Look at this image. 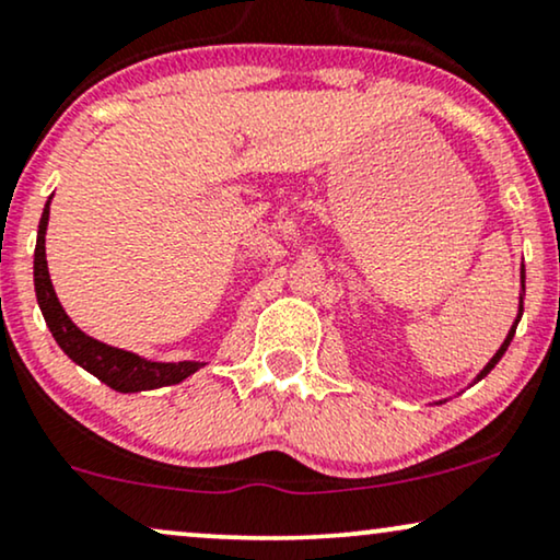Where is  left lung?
Instances as JSON below:
<instances>
[{
	"label": "left lung",
	"instance_id": "obj_1",
	"mask_svg": "<svg viewBox=\"0 0 560 560\" xmlns=\"http://www.w3.org/2000/svg\"><path fill=\"white\" fill-rule=\"evenodd\" d=\"M520 276H522V292H520V310H516L514 325H512V328H509V332H506V338H504V343H501V346H499V351H497V353H493V357H491V362H488V364L483 366V370H480V372H478V377H476V380H472V385H476V382H480V380H483V377H486V374H488V372H491V370H493V366H497V364H499V359H501V357H504V353H506V349H509V343H512V338H514V332H516V325H520V320H522V313H525V264H522V271H520ZM439 402H444V400H439Z\"/></svg>",
	"mask_w": 560,
	"mask_h": 560
}]
</instances>
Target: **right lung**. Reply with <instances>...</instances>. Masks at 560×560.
Segmentation results:
<instances>
[{
    "instance_id": "obj_1",
    "label": "right lung",
    "mask_w": 560,
    "mask_h": 560,
    "mask_svg": "<svg viewBox=\"0 0 560 560\" xmlns=\"http://www.w3.org/2000/svg\"><path fill=\"white\" fill-rule=\"evenodd\" d=\"M51 198L48 196L44 214L38 224V240H35V258H33V281H35V300H38L44 320L61 346V351L80 364L82 370L95 374L97 380L113 387L116 393H141V390H158V387L178 385L190 374L198 372L203 362H152V359L139 357V353L116 349L103 341L82 332L72 323V317L63 313L59 296L54 292L51 276H48L46 260V228H48V211H51Z\"/></svg>"
}]
</instances>
